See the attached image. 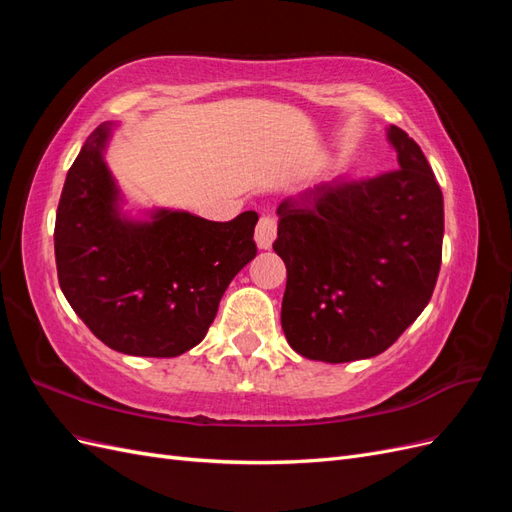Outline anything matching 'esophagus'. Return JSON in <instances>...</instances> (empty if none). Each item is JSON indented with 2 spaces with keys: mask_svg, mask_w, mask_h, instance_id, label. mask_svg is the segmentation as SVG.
Listing matches in <instances>:
<instances>
[{
  "mask_svg": "<svg viewBox=\"0 0 512 512\" xmlns=\"http://www.w3.org/2000/svg\"><path fill=\"white\" fill-rule=\"evenodd\" d=\"M275 235H277V222L273 218H269V215L260 218V222L256 226V235H254L258 250H271Z\"/></svg>",
  "mask_w": 512,
  "mask_h": 512,
  "instance_id": "obj_1",
  "label": "esophagus"
}]
</instances>
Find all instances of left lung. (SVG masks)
<instances>
[{"instance_id":"left-lung-1","label":"left lung","mask_w":512,"mask_h":512,"mask_svg":"<svg viewBox=\"0 0 512 512\" xmlns=\"http://www.w3.org/2000/svg\"><path fill=\"white\" fill-rule=\"evenodd\" d=\"M397 170L320 183L277 207L273 250L286 265L282 329L324 363L371 359L429 303L440 273L442 190L412 138L391 126Z\"/></svg>"}]
</instances>
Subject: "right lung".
<instances>
[{
    "label": "right lung",
    "instance_id": "obj_1",
    "mask_svg": "<svg viewBox=\"0 0 512 512\" xmlns=\"http://www.w3.org/2000/svg\"><path fill=\"white\" fill-rule=\"evenodd\" d=\"M106 121L68 170L55 220L59 286L100 342L168 359L203 342L228 284L256 256L258 215L209 222L188 211L123 213L104 151Z\"/></svg>",
    "mask_w": 512,
    "mask_h": 512
}]
</instances>
